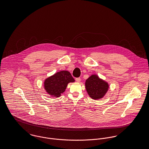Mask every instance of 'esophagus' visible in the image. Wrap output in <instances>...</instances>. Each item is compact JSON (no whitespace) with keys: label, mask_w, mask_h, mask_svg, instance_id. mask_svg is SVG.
Here are the masks:
<instances>
[{"label":"esophagus","mask_w":149,"mask_h":149,"mask_svg":"<svg viewBox=\"0 0 149 149\" xmlns=\"http://www.w3.org/2000/svg\"><path fill=\"white\" fill-rule=\"evenodd\" d=\"M75 80H76V81H77V82H80V80H81V79H80V78H75Z\"/></svg>","instance_id":"esophagus-1"}]
</instances>
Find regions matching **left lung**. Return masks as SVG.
Listing matches in <instances>:
<instances>
[{
	"label": "left lung",
	"instance_id": "8db88e82",
	"mask_svg": "<svg viewBox=\"0 0 149 149\" xmlns=\"http://www.w3.org/2000/svg\"><path fill=\"white\" fill-rule=\"evenodd\" d=\"M86 88L88 94L93 99L102 98L107 92L109 85L96 75H91L86 81Z\"/></svg>",
	"mask_w": 149,
	"mask_h": 149
}]
</instances>
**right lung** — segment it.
I'll list each match as a JSON object with an SVG mask.
<instances>
[{
	"label": "right lung",
	"instance_id": "add662e5",
	"mask_svg": "<svg viewBox=\"0 0 149 149\" xmlns=\"http://www.w3.org/2000/svg\"><path fill=\"white\" fill-rule=\"evenodd\" d=\"M75 80L68 71H61L45 79L44 88L48 93L53 97H58L64 92L69 83Z\"/></svg>",
	"mask_w": 149,
	"mask_h": 149
}]
</instances>
